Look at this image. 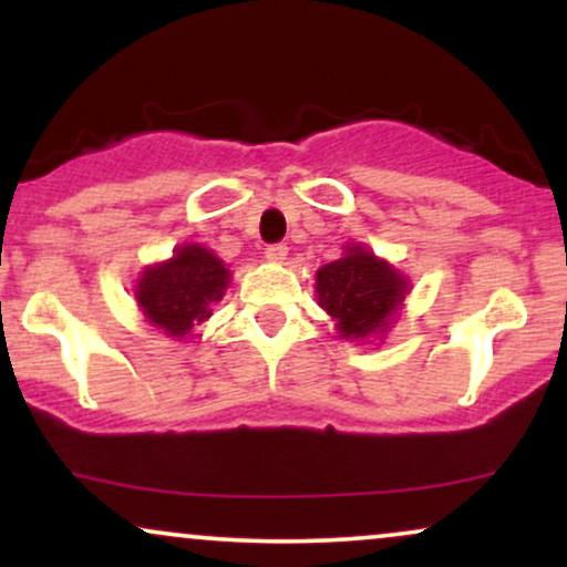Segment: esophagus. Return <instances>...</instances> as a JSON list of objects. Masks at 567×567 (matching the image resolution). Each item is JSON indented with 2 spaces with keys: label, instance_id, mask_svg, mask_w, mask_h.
<instances>
[{
  "label": "esophagus",
  "instance_id": "obj_1",
  "mask_svg": "<svg viewBox=\"0 0 567 567\" xmlns=\"http://www.w3.org/2000/svg\"><path fill=\"white\" fill-rule=\"evenodd\" d=\"M288 258V245H269L266 247V261L282 264Z\"/></svg>",
  "mask_w": 567,
  "mask_h": 567
}]
</instances>
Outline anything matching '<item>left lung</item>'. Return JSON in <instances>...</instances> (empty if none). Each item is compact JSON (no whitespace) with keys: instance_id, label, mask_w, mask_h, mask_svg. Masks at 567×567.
<instances>
[{"instance_id":"left-lung-1","label":"left lung","mask_w":567,"mask_h":567,"mask_svg":"<svg viewBox=\"0 0 567 567\" xmlns=\"http://www.w3.org/2000/svg\"><path fill=\"white\" fill-rule=\"evenodd\" d=\"M408 290L405 275L362 245H347L343 258L317 271V301L349 341L386 333Z\"/></svg>"}]
</instances>
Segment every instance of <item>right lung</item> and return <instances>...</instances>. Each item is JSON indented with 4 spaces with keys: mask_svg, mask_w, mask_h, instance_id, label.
Wrapping results in <instances>:
<instances>
[{
    "mask_svg": "<svg viewBox=\"0 0 567 567\" xmlns=\"http://www.w3.org/2000/svg\"><path fill=\"white\" fill-rule=\"evenodd\" d=\"M229 282L231 271L216 252L192 243L175 247L171 261L146 266L135 285V301L167 338H186L194 324L213 315Z\"/></svg>",
    "mask_w": 567,
    "mask_h": 567,
    "instance_id": "add662e5",
    "label": "right lung"
}]
</instances>
